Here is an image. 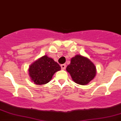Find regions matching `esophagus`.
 Listing matches in <instances>:
<instances>
[{
  "mask_svg": "<svg viewBox=\"0 0 121 121\" xmlns=\"http://www.w3.org/2000/svg\"><path fill=\"white\" fill-rule=\"evenodd\" d=\"M60 66H61V68H62V69L64 70V69H66V65L65 64H62V65H61Z\"/></svg>",
  "mask_w": 121,
  "mask_h": 121,
  "instance_id": "34e87169",
  "label": "esophagus"
}]
</instances>
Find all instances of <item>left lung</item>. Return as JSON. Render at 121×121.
Returning <instances> with one entry per match:
<instances>
[{"instance_id": "obj_1", "label": "left lung", "mask_w": 121, "mask_h": 121, "mask_svg": "<svg viewBox=\"0 0 121 121\" xmlns=\"http://www.w3.org/2000/svg\"><path fill=\"white\" fill-rule=\"evenodd\" d=\"M66 71L74 82L80 85H86L96 75V67L88 58L76 55L71 59Z\"/></svg>"}]
</instances>
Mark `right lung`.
Wrapping results in <instances>:
<instances>
[{
  "label": "right lung",
  "mask_w": 121,
  "mask_h": 121,
  "mask_svg": "<svg viewBox=\"0 0 121 121\" xmlns=\"http://www.w3.org/2000/svg\"><path fill=\"white\" fill-rule=\"evenodd\" d=\"M60 69L59 65L46 55L30 66L28 74L34 84L42 85L50 82L55 73Z\"/></svg>",
  "instance_id": "obj_1"
}]
</instances>
